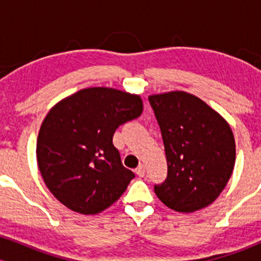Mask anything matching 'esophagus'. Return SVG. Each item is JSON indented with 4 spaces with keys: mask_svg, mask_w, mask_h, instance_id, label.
Instances as JSON below:
<instances>
[{
    "mask_svg": "<svg viewBox=\"0 0 261 261\" xmlns=\"http://www.w3.org/2000/svg\"><path fill=\"white\" fill-rule=\"evenodd\" d=\"M135 172H136V174L139 176H143V175H145V167H143L142 164H140V166L137 167Z\"/></svg>",
    "mask_w": 261,
    "mask_h": 261,
    "instance_id": "1",
    "label": "esophagus"
}]
</instances>
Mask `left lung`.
I'll return each mask as SVG.
<instances>
[{
  "mask_svg": "<svg viewBox=\"0 0 261 261\" xmlns=\"http://www.w3.org/2000/svg\"><path fill=\"white\" fill-rule=\"evenodd\" d=\"M166 149V180L158 199L178 212H194L217 199L236 162L232 130L205 101L185 92L148 97Z\"/></svg>",
  "mask_w": 261,
  "mask_h": 261,
  "instance_id": "1",
  "label": "left lung"
}]
</instances>
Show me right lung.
<instances>
[{"mask_svg":"<svg viewBox=\"0 0 261 261\" xmlns=\"http://www.w3.org/2000/svg\"><path fill=\"white\" fill-rule=\"evenodd\" d=\"M139 95L94 87L56 104L41 124L38 166L47 189L72 211L95 215L112 206L135 178L113 145L115 130L139 118Z\"/></svg>","mask_w":261,"mask_h":261,"instance_id":"1","label":"right lung"}]
</instances>
